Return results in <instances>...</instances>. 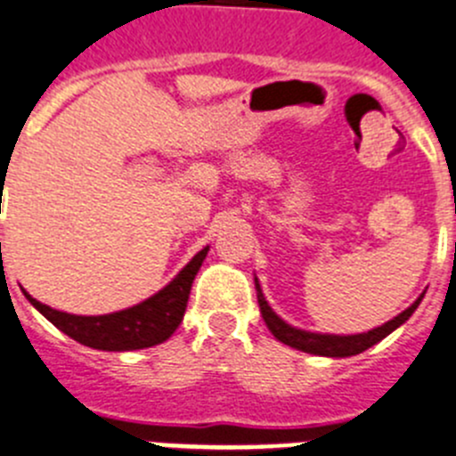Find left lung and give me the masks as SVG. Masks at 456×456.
Instances as JSON below:
<instances>
[{
    "label": "left lung",
    "instance_id": "left-lung-1",
    "mask_svg": "<svg viewBox=\"0 0 456 456\" xmlns=\"http://www.w3.org/2000/svg\"><path fill=\"white\" fill-rule=\"evenodd\" d=\"M256 297H258V305H261V314L265 319L267 329L270 333L274 335L279 342L288 344V346L297 348V351H304V353H313V355H326V357H348V355H357V353L367 351L371 348L373 344H378L380 339H385L391 330H395L401 324H405L407 319L411 317L416 308H419L420 299L414 301L407 310H403L398 317H394L391 322L387 324L378 326V329L369 330V333H360V335H319V333H308V330H299L295 326L286 324L274 310L267 305L265 297H263L261 286H258L256 281Z\"/></svg>",
    "mask_w": 456,
    "mask_h": 456
}]
</instances>
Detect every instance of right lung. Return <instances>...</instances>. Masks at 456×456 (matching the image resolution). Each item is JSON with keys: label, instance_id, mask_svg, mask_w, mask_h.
Segmentation results:
<instances>
[{"label": "right lung", "instance_id": "add662e5", "mask_svg": "<svg viewBox=\"0 0 456 456\" xmlns=\"http://www.w3.org/2000/svg\"><path fill=\"white\" fill-rule=\"evenodd\" d=\"M207 252L208 248H204L202 252L195 254L189 265L155 297L112 314L83 317V314L61 313V310L40 304L27 292L24 295L55 329H61L62 333L69 335L76 342L85 344V346L99 348V351H137V348H148L166 342L170 335L175 333L182 317H184L193 279Z\"/></svg>", "mask_w": 456, "mask_h": 456}]
</instances>
